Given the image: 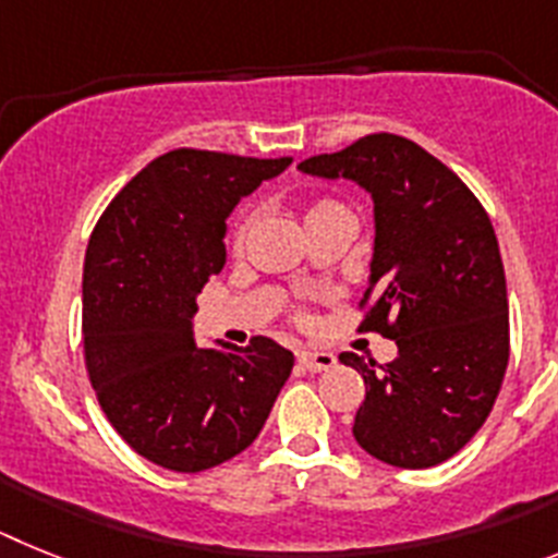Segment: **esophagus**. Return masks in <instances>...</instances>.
Instances as JSON below:
<instances>
[{
    "label": "esophagus",
    "instance_id": "1",
    "mask_svg": "<svg viewBox=\"0 0 558 558\" xmlns=\"http://www.w3.org/2000/svg\"><path fill=\"white\" fill-rule=\"evenodd\" d=\"M298 362L303 371L323 373V371H331V367L337 365V356H333V353H326V351H300Z\"/></svg>",
    "mask_w": 558,
    "mask_h": 558
}]
</instances>
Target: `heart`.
<instances>
[{
	"label": "heart",
	"mask_w": 558,
	"mask_h": 558,
	"mask_svg": "<svg viewBox=\"0 0 558 558\" xmlns=\"http://www.w3.org/2000/svg\"><path fill=\"white\" fill-rule=\"evenodd\" d=\"M328 210H342V207L331 205V202H317V205H314L312 210H308L306 219H312V216H317V213H328ZM246 230H250V216H246V219H241L239 227H235V244H241V241H244Z\"/></svg>",
	"instance_id": "b5f03b06"
}]
</instances>
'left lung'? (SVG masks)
I'll use <instances>...</instances> for the list:
<instances>
[{
    "instance_id": "obj_1",
    "label": "left lung",
    "mask_w": 558,
    "mask_h": 558,
    "mask_svg": "<svg viewBox=\"0 0 558 558\" xmlns=\"http://www.w3.org/2000/svg\"><path fill=\"white\" fill-rule=\"evenodd\" d=\"M298 171L351 179L373 202L362 328L396 339L387 365L342 353L365 379L353 438L399 469L438 466L492 413L508 365V292L483 205L413 140L371 134Z\"/></svg>"
}]
</instances>
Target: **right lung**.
Listing matches in <instances>:
<instances>
[{"instance_id":"obj_1","label":"right lung","mask_w":558,"mask_h":558,"mask_svg":"<svg viewBox=\"0 0 558 558\" xmlns=\"http://www.w3.org/2000/svg\"><path fill=\"white\" fill-rule=\"evenodd\" d=\"M292 159L179 148L114 196L84 260V353L120 438L171 472L244 452L292 373V351L255 337L198 348L196 298L225 266L227 219Z\"/></svg>"}]
</instances>
